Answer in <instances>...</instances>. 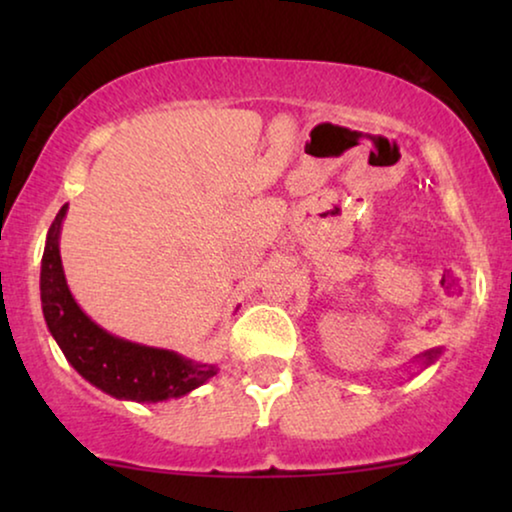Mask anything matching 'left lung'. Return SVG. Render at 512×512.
<instances>
[{"label": "left lung", "instance_id": "8db88e82", "mask_svg": "<svg viewBox=\"0 0 512 512\" xmlns=\"http://www.w3.org/2000/svg\"><path fill=\"white\" fill-rule=\"evenodd\" d=\"M438 354H440V349H429V352H424L422 356H419V359H422L424 366H431V363L438 359Z\"/></svg>", "mask_w": 512, "mask_h": 512}]
</instances>
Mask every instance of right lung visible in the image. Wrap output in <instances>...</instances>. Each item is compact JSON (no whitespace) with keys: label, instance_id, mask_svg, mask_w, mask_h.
Returning <instances> with one entry per match:
<instances>
[{"label":"right lung","instance_id":"1","mask_svg":"<svg viewBox=\"0 0 512 512\" xmlns=\"http://www.w3.org/2000/svg\"><path fill=\"white\" fill-rule=\"evenodd\" d=\"M67 205L55 216L41 258V310L51 335L76 373L104 394L135 403H160L191 394L216 375L214 363L186 359L172 349L139 345L97 326L69 291L60 258Z\"/></svg>","mask_w":512,"mask_h":512}]
</instances>
